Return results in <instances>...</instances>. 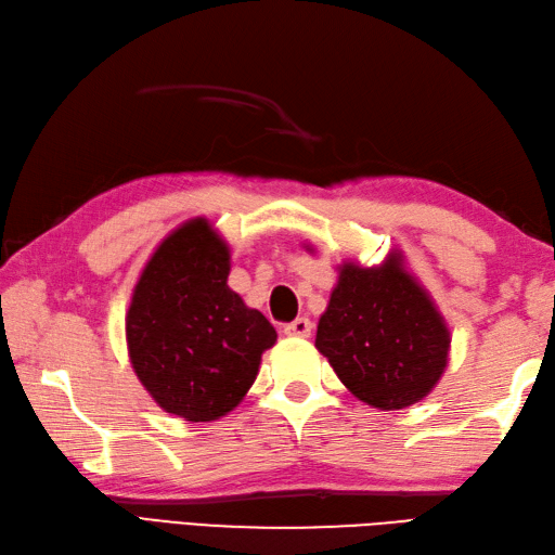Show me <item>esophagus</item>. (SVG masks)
<instances>
[{
	"instance_id": "esophagus-1",
	"label": "esophagus",
	"mask_w": 555,
	"mask_h": 555,
	"mask_svg": "<svg viewBox=\"0 0 555 555\" xmlns=\"http://www.w3.org/2000/svg\"><path fill=\"white\" fill-rule=\"evenodd\" d=\"M311 321L307 319V315H301V319H294L292 323L285 325V335H292V337H309L311 335Z\"/></svg>"
}]
</instances>
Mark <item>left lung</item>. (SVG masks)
Returning <instances> with one entry per match:
<instances>
[{"mask_svg": "<svg viewBox=\"0 0 555 555\" xmlns=\"http://www.w3.org/2000/svg\"><path fill=\"white\" fill-rule=\"evenodd\" d=\"M315 347L345 386L378 410L426 398L448 364L450 333L400 258L347 263L319 321Z\"/></svg>", "mask_w": 555, "mask_h": 555, "instance_id": "1", "label": "left lung"}]
</instances>
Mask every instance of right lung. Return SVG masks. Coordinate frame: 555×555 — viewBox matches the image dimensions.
<instances>
[{
    "instance_id": "right-lung-1",
    "label": "right lung",
    "mask_w": 555,
    "mask_h": 555,
    "mask_svg": "<svg viewBox=\"0 0 555 555\" xmlns=\"http://www.w3.org/2000/svg\"><path fill=\"white\" fill-rule=\"evenodd\" d=\"M230 251L206 220L157 246L127 313L135 376L165 412L212 422L234 410L278 340L261 311L228 287Z\"/></svg>"
}]
</instances>
